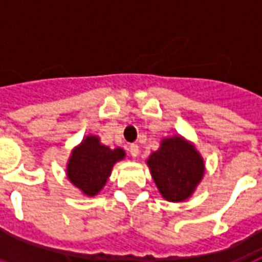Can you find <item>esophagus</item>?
<instances>
[{
  "mask_svg": "<svg viewBox=\"0 0 262 262\" xmlns=\"http://www.w3.org/2000/svg\"><path fill=\"white\" fill-rule=\"evenodd\" d=\"M129 154H131L133 158H137L138 154H140V147H138L137 144H131V145H129Z\"/></svg>",
  "mask_w": 262,
  "mask_h": 262,
  "instance_id": "obj_1",
  "label": "esophagus"
}]
</instances>
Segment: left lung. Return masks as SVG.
<instances>
[{"instance_id":"left-lung-1","label":"left lung","mask_w":262,"mask_h":262,"mask_svg":"<svg viewBox=\"0 0 262 262\" xmlns=\"http://www.w3.org/2000/svg\"><path fill=\"white\" fill-rule=\"evenodd\" d=\"M147 165L160 194L169 203L188 200L205 172L204 158L183 135L162 138L160 148L147 158Z\"/></svg>"}]
</instances>
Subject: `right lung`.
<instances>
[{
	"instance_id": "right-lung-1",
	"label": "right lung",
	"mask_w": 262,
	"mask_h": 262,
	"mask_svg": "<svg viewBox=\"0 0 262 262\" xmlns=\"http://www.w3.org/2000/svg\"><path fill=\"white\" fill-rule=\"evenodd\" d=\"M125 158L121 147L110 148L97 135H86L67 162V178L85 196H95L107 184L113 167Z\"/></svg>"
}]
</instances>
